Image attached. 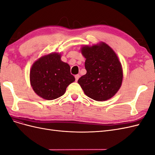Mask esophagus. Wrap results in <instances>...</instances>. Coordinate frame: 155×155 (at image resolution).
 Wrapping results in <instances>:
<instances>
[{
    "instance_id": "obj_1",
    "label": "esophagus",
    "mask_w": 155,
    "mask_h": 155,
    "mask_svg": "<svg viewBox=\"0 0 155 155\" xmlns=\"http://www.w3.org/2000/svg\"><path fill=\"white\" fill-rule=\"evenodd\" d=\"M79 77H80V76H79V74H77V75H76V76H75V78H76V81L78 80Z\"/></svg>"
}]
</instances>
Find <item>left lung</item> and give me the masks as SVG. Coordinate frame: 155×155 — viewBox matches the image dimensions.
<instances>
[{"label":"left lung","instance_id":"left-lung-1","mask_svg":"<svg viewBox=\"0 0 155 155\" xmlns=\"http://www.w3.org/2000/svg\"><path fill=\"white\" fill-rule=\"evenodd\" d=\"M86 59L87 74L78 79L85 94L91 99L104 101L110 99L119 91L123 81V69L112 48L104 42L81 46Z\"/></svg>","mask_w":155,"mask_h":155}]
</instances>
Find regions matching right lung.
<instances>
[{
	"mask_svg": "<svg viewBox=\"0 0 155 155\" xmlns=\"http://www.w3.org/2000/svg\"><path fill=\"white\" fill-rule=\"evenodd\" d=\"M61 58L58 52L44 55L31 67L30 85L35 94L45 100H52L63 96L67 87L75 81L69 64Z\"/></svg>",
	"mask_w": 155,
	"mask_h": 155,
	"instance_id": "1",
	"label": "right lung"
}]
</instances>
